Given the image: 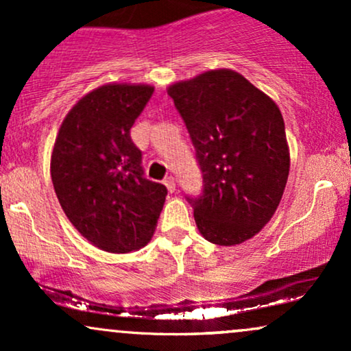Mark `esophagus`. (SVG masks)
Listing matches in <instances>:
<instances>
[{
	"label": "esophagus",
	"instance_id": "obj_1",
	"mask_svg": "<svg viewBox=\"0 0 351 351\" xmlns=\"http://www.w3.org/2000/svg\"><path fill=\"white\" fill-rule=\"evenodd\" d=\"M163 183H165V186H167V189L170 193H173L176 189V181H175V178H173V176H167Z\"/></svg>",
	"mask_w": 351,
	"mask_h": 351
}]
</instances>
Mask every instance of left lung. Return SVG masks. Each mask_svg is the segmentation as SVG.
<instances>
[{"label": "left lung", "instance_id": "obj_1", "mask_svg": "<svg viewBox=\"0 0 351 351\" xmlns=\"http://www.w3.org/2000/svg\"><path fill=\"white\" fill-rule=\"evenodd\" d=\"M168 95L203 171V195L188 198L201 236L219 245L251 239L276 213L291 170L279 107L231 69L180 80Z\"/></svg>", "mask_w": 351, "mask_h": 351}]
</instances>
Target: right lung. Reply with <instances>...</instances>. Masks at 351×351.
Wrapping results in <instances>:
<instances>
[{"instance_id":"right-lung-1","label":"right lung","mask_w":351,"mask_h":351,"mask_svg":"<svg viewBox=\"0 0 351 351\" xmlns=\"http://www.w3.org/2000/svg\"><path fill=\"white\" fill-rule=\"evenodd\" d=\"M147 84L94 88L62 120L51 178L66 216L90 244L125 254L150 243L167 188L143 176L130 128L150 100Z\"/></svg>"}]
</instances>
